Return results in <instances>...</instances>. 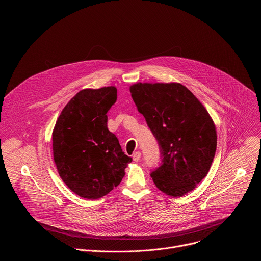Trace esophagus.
<instances>
[{"label":"esophagus","instance_id":"esophagus-1","mask_svg":"<svg viewBox=\"0 0 261 261\" xmlns=\"http://www.w3.org/2000/svg\"><path fill=\"white\" fill-rule=\"evenodd\" d=\"M140 157H141V153L139 152V151H137V152H135L134 154H133V156H132V158H133V160L134 161H139V159H140Z\"/></svg>","mask_w":261,"mask_h":261}]
</instances>
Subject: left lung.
Masks as SVG:
<instances>
[{
    "mask_svg": "<svg viewBox=\"0 0 261 261\" xmlns=\"http://www.w3.org/2000/svg\"><path fill=\"white\" fill-rule=\"evenodd\" d=\"M130 93L161 150L162 165L151 173L156 187L172 197L191 192L216 153L217 131L207 110L178 83H137Z\"/></svg>",
    "mask_w": 261,
    "mask_h": 261,
    "instance_id": "8db88e82",
    "label": "left lung"
}]
</instances>
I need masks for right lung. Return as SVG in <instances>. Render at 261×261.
<instances>
[{
  "label": "right lung",
  "instance_id": "obj_1",
  "mask_svg": "<svg viewBox=\"0 0 261 261\" xmlns=\"http://www.w3.org/2000/svg\"><path fill=\"white\" fill-rule=\"evenodd\" d=\"M116 101V87L82 90L64 107L53 131L58 172L71 191L87 199L117 187L132 161L107 128V111Z\"/></svg>",
  "mask_w": 261,
  "mask_h": 261
}]
</instances>
